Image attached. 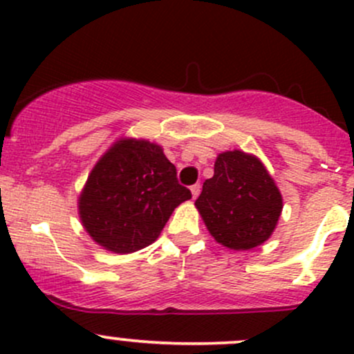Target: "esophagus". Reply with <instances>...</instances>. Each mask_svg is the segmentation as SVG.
I'll return each mask as SVG.
<instances>
[{"label":"esophagus","instance_id":"34e87169","mask_svg":"<svg viewBox=\"0 0 354 354\" xmlns=\"http://www.w3.org/2000/svg\"><path fill=\"white\" fill-rule=\"evenodd\" d=\"M189 189H192V196H193V200H195V198H198V195H200L201 188H200V185H193Z\"/></svg>","mask_w":354,"mask_h":354}]
</instances>
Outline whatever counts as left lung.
<instances>
[{"mask_svg": "<svg viewBox=\"0 0 354 354\" xmlns=\"http://www.w3.org/2000/svg\"><path fill=\"white\" fill-rule=\"evenodd\" d=\"M209 235L232 250H250L270 239L282 195L263 162L234 149L216 156L215 174L195 201Z\"/></svg>", "mask_w": 354, "mask_h": 354, "instance_id": "8db88e82", "label": "left lung"}]
</instances>
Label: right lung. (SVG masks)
Segmentation results:
<instances>
[{
    "label": "right lung",
    "mask_w": 354,
    "mask_h": 354,
    "mask_svg": "<svg viewBox=\"0 0 354 354\" xmlns=\"http://www.w3.org/2000/svg\"><path fill=\"white\" fill-rule=\"evenodd\" d=\"M189 198L161 146L120 138L88 174L79 196V216L97 245L133 254L151 245L174 208Z\"/></svg>",
    "instance_id": "1"
}]
</instances>
